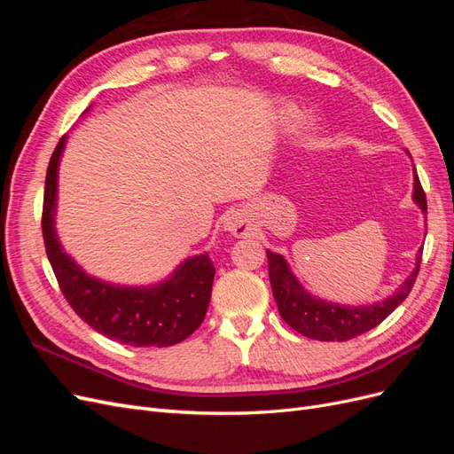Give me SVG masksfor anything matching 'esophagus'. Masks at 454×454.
Returning a JSON list of instances; mask_svg holds the SVG:
<instances>
[{"mask_svg": "<svg viewBox=\"0 0 454 454\" xmlns=\"http://www.w3.org/2000/svg\"><path fill=\"white\" fill-rule=\"evenodd\" d=\"M225 229L231 232V235H235V237H246L252 231L248 217H246V214H242V212L231 214L227 217V222H225Z\"/></svg>", "mask_w": 454, "mask_h": 454, "instance_id": "1", "label": "esophagus"}]
</instances>
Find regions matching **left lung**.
I'll list each match as a JSON object with an SVG mask.
<instances>
[{
    "mask_svg": "<svg viewBox=\"0 0 454 454\" xmlns=\"http://www.w3.org/2000/svg\"><path fill=\"white\" fill-rule=\"evenodd\" d=\"M413 199L420 206V210L426 214L428 206H426V195L419 182L417 172ZM267 259L272 295L274 301H277L278 312L284 322L309 339L339 342L354 339L369 332V329L377 327L384 318H388L397 305L403 303L405 297L415 286L422 252L417 255V267L409 274V278L397 287L388 299L367 307H347L316 299L310 294H307L305 287L297 282L282 255L267 250Z\"/></svg>",
    "mask_w": 454,
    "mask_h": 454,
    "instance_id": "left-lung-1",
    "label": "left lung"
}]
</instances>
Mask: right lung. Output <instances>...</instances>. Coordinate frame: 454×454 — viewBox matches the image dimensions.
Masks as SVG:
<instances>
[{"mask_svg":"<svg viewBox=\"0 0 454 454\" xmlns=\"http://www.w3.org/2000/svg\"><path fill=\"white\" fill-rule=\"evenodd\" d=\"M66 136L52 151L45 177L41 229L47 257L67 303L96 332L130 347H172L202 324L208 310L214 263L208 254L185 259L168 280L151 287L114 286L92 278L67 255L54 229L57 180Z\"/></svg>","mask_w":454,"mask_h":454,"instance_id":"right-lung-1","label":"right lung"}]
</instances>
